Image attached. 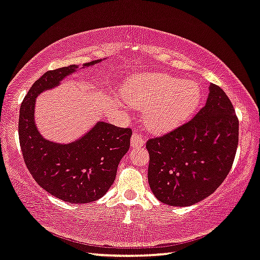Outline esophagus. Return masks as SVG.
<instances>
[{"instance_id": "1", "label": "esophagus", "mask_w": 260, "mask_h": 260, "mask_svg": "<svg viewBox=\"0 0 260 260\" xmlns=\"http://www.w3.org/2000/svg\"><path fill=\"white\" fill-rule=\"evenodd\" d=\"M145 145V139L138 133H134L131 138V147L132 148H140Z\"/></svg>"}]
</instances>
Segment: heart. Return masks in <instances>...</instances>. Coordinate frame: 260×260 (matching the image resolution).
Here are the masks:
<instances>
[{
	"instance_id": "b5f03b06",
	"label": "heart",
	"mask_w": 260,
	"mask_h": 260,
	"mask_svg": "<svg viewBox=\"0 0 260 260\" xmlns=\"http://www.w3.org/2000/svg\"><path fill=\"white\" fill-rule=\"evenodd\" d=\"M123 97L132 108L145 110L148 128L168 132L192 117L203 100V89L194 80L170 74H140L127 82Z\"/></svg>"
}]
</instances>
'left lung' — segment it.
I'll return each instance as SVG.
<instances>
[{"label": "left lung", "instance_id": "1", "mask_svg": "<svg viewBox=\"0 0 260 260\" xmlns=\"http://www.w3.org/2000/svg\"><path fill=\"white\" fill-rule=\"evenodd\" d=\"M207 102L191 121L148 140V182L160 203L186 207L215 191L232 169L238 120L220 86L209 85Z\"/></svg>", "mask_w": 260, "mask_h": 260}]
</instances>
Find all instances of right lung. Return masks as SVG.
<instances>
[{
  "mask_svg": "<svg viewBox=\"0 0 260 260\" xmlns=\"http://www.w3.org/2000/svg\"><path fill=\"white\" fill-rule=\"evenodd\" d=\"M94 60L45 73L24 98L19 111L18 135L25 164L45 191L66 203L96 201L109 191L117 175L118 164L129 149L132 131L105 121H97L80 139L57 143L45 139L35 121L36 98L54 89L66 77L80 69L101 63Z\"/></svg>",
  "mask_w": 260,
  "mask_h": 260,
  "instance_id": "add662e5",
  "label": "right lung"
}]
</instances>
